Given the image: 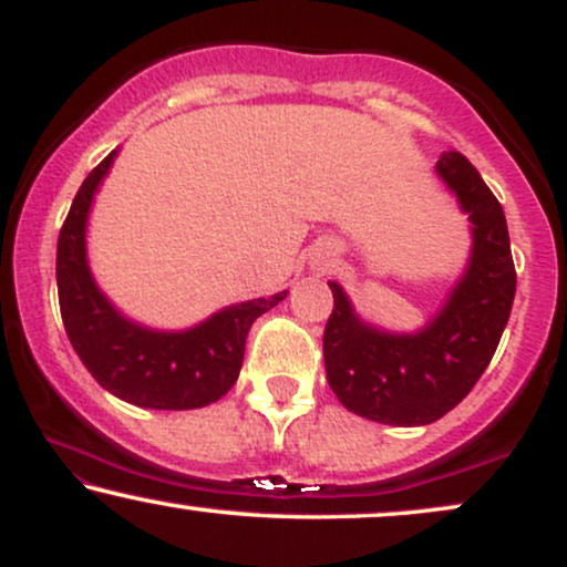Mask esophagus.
<instances>
[{
    "label": "esophagus",
    "mask_w": 567,
    "mask_h": 567,
    "mask_svg": "<svg viewBox=\"0 0 567 567\" xmlns=\"http://www.w3.org/2000/svg\"><path fill=\"white\" fill-rule=\"evenodd\" d=\"M333 256H336V252L330 250V247H320V250H317V256H315V264L320 266V269H328V266L336 261Z\"/></svg>",
    "instance_id": "34e87169"
}]
</instances>
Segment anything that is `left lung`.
<instances>
[{"mask_svg": "<svg viewBox=\"0 0 567 567\" xmlns=\"http://www.w3.org/2000/svg\"><path fill=\"white\" fill-rule=\"evenodd\" d=\"M440 181L470 218L472 250L445 301L415 330L365 320L330 279L333 315L324 328V370L343 408L375 424L426 426L472 392L512 315L514 275L504 207L464 154L445 152Z\"/></svg>", "mask_w": 567, "mask_h": 567, "instance_id": "obj_1", "label": "left lung"}]
</instances>
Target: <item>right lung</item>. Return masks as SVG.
<instances>
[{
	"mask_svg": "<svg viewBox=\"0 0 567 567\" xmlns=\"http://www.w3.org/2000/svg\"><path fill=\"white\" fill-rule=\"evenodd\" d=\"M114 148L84 178L58 237V301L84 368L106 392L148 410H194L218 402L237 383L250 324L285 301L288 290L229 303L192 328L143 324L95 282L87 258V224L95 194L112 171Z\"/></svg>",
	"mask_w": 567,
	"mask_h": 567,
	"instance_id": "add662e5",
	"label": "right lung"
}]
</instances>
